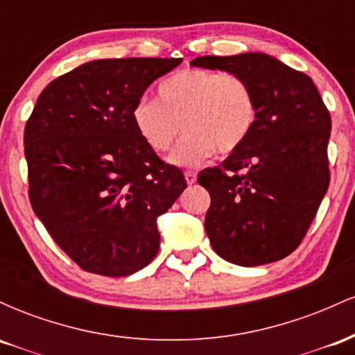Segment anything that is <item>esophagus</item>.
<instances>
[{
	"mask_svg": "<svg viewBox=\"0 0 355 355\" xmlns=\"http://www.w3.org/2000/svg\"><path fill=\"white\" fill-rule=\"evenodd\" d=\"M185 180H187V183H189V185H193V183L197 182V173L191 172V170H187V172H185Z\"/></svg>",
	"mask_w": 355,
	"mask_h": 355,
	"instance_id": "34e87169",
	"label": "esophagus"
}]
</instances>
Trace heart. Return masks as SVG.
Returning a JSON list of instances; mask_svg holds the SVG:
<instances>
[{
    "instance_id": "heart-1",
    "label": "heart",
    "mask_w": 355,
    "mask_h": 355,
    "mask_svg": "<svg viewBox=\"0 0 355 355\" xmlns=\"http://www.w3.org/2000/svg\"><path fill=\"white\" fill-rule=\"evenodd\" d=\"M137 133L164 153L187 132L170 164L197 166L215 150H239L255 128L259 107L245 80L223 71L182 70L158 85V100L138 98L130 112Z\"/></svg>"
}]
</instances>
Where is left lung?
Returning <instances> with one entry per match:
<instances>
[{"mask_svg": "<svg viewBox=\"0 0 355 355\" xmlns=\"http://www.w3.org/2000/svg\"><path fill=\"white\" fill-rule=\"evenodd\" d=\"M190 64L243 78L259 107L245 144L198 173L211 198V247L235 266L277 262L302 242L329 189V110L311 76L266 53L198 56Z\"/></svg>", "mask_w": 355, "mask_h": 355, "instance_id": "obj_1", "label": "left lung"}]
</instances>
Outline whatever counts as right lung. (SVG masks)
Here are the masks:
<instances>
[{"label":"right lung","mask_w":355,"mask_h":355,"mask_svg":"<svg viewBox=\"0 0 355 355\" xmlns=\"http://www.w3.org/2000/svg\"><path fill=\"white\" fill-rule=\"evenodd\" d=\"M182 58L95 60L53 80L24 126L30 202L92 274L132 275L160 247L157 218L187 189L132 123V107Z\"/></svg>","instance_id":"1"}]
</instances>
